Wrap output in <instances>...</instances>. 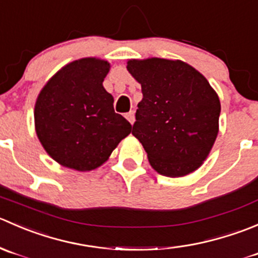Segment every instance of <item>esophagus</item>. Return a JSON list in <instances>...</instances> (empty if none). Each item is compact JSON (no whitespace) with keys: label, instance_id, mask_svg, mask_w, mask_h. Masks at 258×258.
<instances>
[{"label":"esophagus","instance_id":"1","mask_svg":"<svg viewBox=\"0 0 258 258\" xmlns=\"http://www.w3.org/2000/svg\"><path fill=\"white\" fill-rule=\"evenodd\" d=\"M125 118L128 119L129 120V123L130 124H133L134 123V120H135V115H134V111H129V113H126L125 114Z\"/></svg>","mask_w":258,"mask_h":258}]
</instances>
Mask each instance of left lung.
I'll return each instance as SVG.
<instances>
[{
	"mask_svg": "<svg viewBox=\"0 0 258 258\" xmlns=\"http://www.w3.org/2000/svg\"><path fill=\"white\" fill-rule=\"evenodd\" d=\"M142 85L133 135L150 165L167 177H182L207 158L218 134L221 104L207 79L179 60H129Z\"/></svg>",
	"mask_w": 258,
	"mask_h": 258,
	"instance_id": "1",
	"label": "left lung"
}]
</instances>
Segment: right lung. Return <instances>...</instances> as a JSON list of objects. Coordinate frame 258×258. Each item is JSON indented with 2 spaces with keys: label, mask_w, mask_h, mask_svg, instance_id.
I'll return each instance as SVG.
<instances>
[{
  "label": "right lung",
  "mask_w": 258,
  "mask_h": 258,
  "mask_svg": "<svg viewBox=\"0 0 258 258\" xmlns=\"http://www.w3.org/2000/svg\"><path fill=\"white\" fill-rule=\"evenodd\" d=\"M108 61L81 58L61 69L45 85L35 106L36 133L46 152L71 169L103 164L132 132L114 111V98L104 89Z\"/></svg>",
  "instance_id": "obj_1"
}]
</instances>
